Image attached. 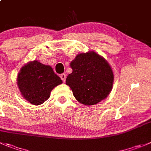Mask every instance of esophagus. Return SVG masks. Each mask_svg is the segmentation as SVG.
I'll return each instance as SVG.
<instances>
[{
    "mask_svg": "<svg viewBox=\"0 0 151 151\" xmlns=\"http://www.w3.org/2000/svg\"><path fill=\"white\" fill-rule=\"evenodd\" d=\"M60 78H61V79L64 82V81H66V75L63 73V74H61V76H60Z\"/></svg>",
    "mask_w": 151,
    "mask_h": 151,
    "instance_id": "esophagus-1",
    "label": "esophagus"
}]
</instances>
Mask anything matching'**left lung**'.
Wrapping results in <instances>:
<instances>
[{
  "mask_svg": "<svg viewBox=\"0 0 151 151\" xmlns=\"http://www.w3.org/2000/svg\"><path fill=\"white\" fill-rule=\"evenodd\" d=\"M66 84L78 102L93 105L107 97L113 88V73L107 61L93 51L77 55L70 63Z\"/></svg>",
  "mask_w": 151,
  "mask_h": 151,
  "instance_id": "8db88e82",
  "label": "left lung"
}]
</instances>
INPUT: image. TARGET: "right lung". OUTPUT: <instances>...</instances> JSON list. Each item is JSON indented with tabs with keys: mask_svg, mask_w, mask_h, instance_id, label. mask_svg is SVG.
Wrapping results in <instances>:
<instances>
[{
	"mask_svg": "<svg viewBox=\"0 0 151 151\" xmlns=\"http://www.w3.org/2000/svg\"><path fill=\"white\" fill-rule=\"evenodd\" d=\"M62 83L52 68L38 61L28 62L20 70L17 84L22 96L34 105L43 104L50 98L53 88Z\"/></svg>",
	"mask_w": 151,
	"mask_h": 151,
	"instance_id": "right-lung-1",
	"label": "right lung"
}]
</instances>
